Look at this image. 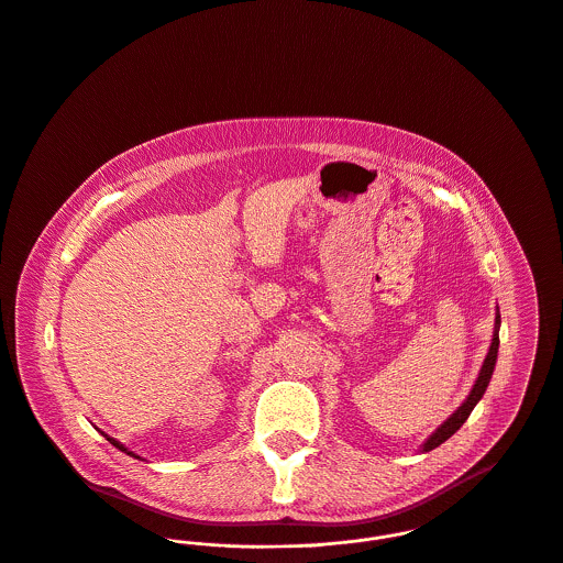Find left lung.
<instances>
[{"label":"left lung","mask_w":563,"mask_h":563,"mask_svg":"<svg viewBox=\"0 0 563 563\" xmlns=\"http://www.w3.org/2000/svg\"><path fill=\"white\" fill-rule=\"evenodd\" d=\"M498 330H500V314H496V330H494V339H492V345H489V352H487V358H485V363H483V367H481V374L476 377V384L472 386V390H470V395H467V399L428 437V441L423 443V452H430V450H434V448H439L443 441H448L465 421H467V417H470V412L474 410V406L481 401V397L485 395V390H487V384H489V379H492V374H494V369H496V358H498V345H500V336H498Z\"/></svg>","instance_id":"8db88e82"}]
</instances>
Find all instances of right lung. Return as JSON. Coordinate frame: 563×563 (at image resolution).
Listing matches in <instances>:
<instances>
[{
	"label": "right lung",
	"instance_id": "add662e5",
	"mask_svg": "<svg viewBox=\"0 0 563 563\" xmlns=\"http://www.w3.org/2000/svg\"><path fill=\"white\" fill-rule=\"evenodd\" d=\"M102 434H104V432H102ZM104 437H107V441H109V443H111V445H115V448H118V450H122V452H126V454H131V456H135V454H133V452H131V450H129V448H124V445H122V443H120V441H115V439H113V437H109V434H104ZM135 459H140V456H135Z\"/></svg>",
	"mask_w": 563,
	"mask_h": 563
}]
</instances>
